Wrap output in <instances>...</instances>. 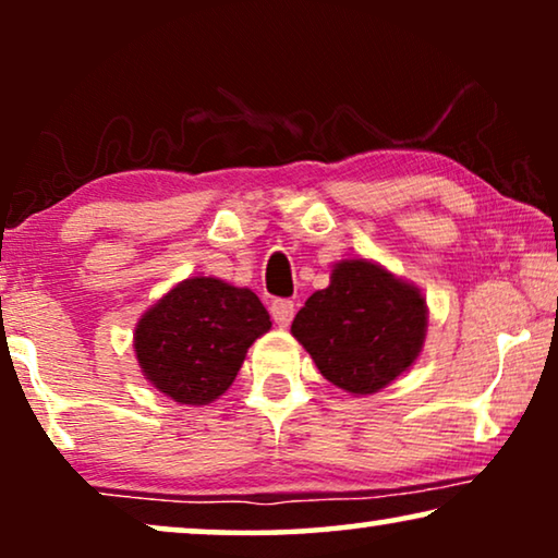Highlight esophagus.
<instances>
[{
    "mask_svg": "<svg viewBox=\"0 0 558 558\" xmlns=\"http://www.w3.org/2000/svg\"><path fill=\"white\" fill-rule=\"evenodd\" d=\"M271 317L279 327H287L294 317V302L292 300H274L271 302Z\"/></svg>",
    "mask_w": 558,
    "mask_h": 558,
    "instance_id": "34e87169",
    "label": "esophagus"
}]
</instances>
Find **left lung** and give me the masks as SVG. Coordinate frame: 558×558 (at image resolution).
Returning a JSON list of instances; mask_svg holds the SVG:
<instances>
[{"label":"left lung","mask_w":558,"mask_h":558,"mask_svg":"<svg viewBox=\"0 0 558 558\" xmlns=\"http://www.w3.org/2000/svg\"><path fill=\"white\" fill-rule=\"evenodd\" d=\"M426 302L416 287L355 258L332 269L330 287L304 302L292 335L323 376L350 393H376L416 361Z\"/></svg>","instance_id":"1"}]
</instances>
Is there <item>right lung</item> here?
I'll return each mask as SVG.
<instances>
[{
  "instance_id": "add662e5",
  "label": "right lung",
  "mask_w": 558,
  "mask_h": 558,
  "mask_svg": "<svg viewBox=\"0 0 558 558\" xmlns=\"http://www.w3.org/2000/svg\"><path fill=\"white\" fill-rule=\"evenodd\" d=\"M269 312L251 289L213 277L185 279L144 312L134 332L136 361L159 391L203 407L228 391Z\"/></svg>"
}]
</instances>
